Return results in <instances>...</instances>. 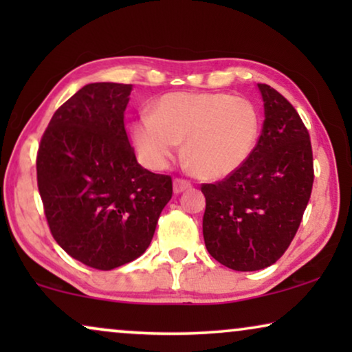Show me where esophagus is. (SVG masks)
Segmentation results:
<instances>
[{"label":"esophagus","mask_w":352,"mask_h":352,"mask_svg":"<svg viewBox=\"0 0 352 352\" xmlns=\"http://www.w3.org/2000/svg\"><path fill=\"white\" fill-rule=\"evenodd\" d=\"M190 187H192V184L186 179H179V177H176V179L173 181V190H175V194H181V192L189 190Z\"/></svg>","instance_id":"1"}]
</instances>
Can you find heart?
<instances>
[{
	"label": "heart",
	"instance_id": "obj_1",
	"mask_svg": "<svg viewBox=\"0 0 352 352\" xmlns=\"http://www.w3.org/2000/svg\"><path fill=\"white\" fill-rule=\"evenodd\" d=\"M259 113L252 100L221 93H170L155 112L134 120L131 138L153 170L165 168L184 139V158L197 175L219 179L245 165L256 146Z\"/></svg>",
	"mask_w": 352,
	"mask_h": 352
}]
</instances>
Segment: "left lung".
I'll return each mask as SVG.
<instances>
[{"label":"left lung","instance_id":"8db88e82","mask_svg":"<svg viewBox=\"0 0 352 352\" xmlns=\"http://www.w3.org/2000/svg\"><path fill=\"white\" fill-rule=\"evenodd\" d=\"M258 88L264 123L252 155L223 181L201 184L205 247L216 261L242 272L271 266L285 253L314 182L311 139L300 115L269 85Z\"/></svg>","mask_w":352,"mask_h":352}]
</instances>
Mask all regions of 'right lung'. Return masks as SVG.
I'll use <instances>...</instances> for the list:
<instances>
[{"label":"right lung","mask_w":352,"mask_h":352,"mask_svg":"<svg viewBox=\"0 0 352 352\" xmlns=\"http://www.w3.org/2000/svg\"><path fill=\"white\" fill-rule=\"evenodd\" d=\"M131 85L91 83L52 115L36 179L52 237L86 266L110 271L141 256L173 195L171 176L139 165L124 129Z\"/></svg>","instance_id":"right-lung-1"}]
</instances>
